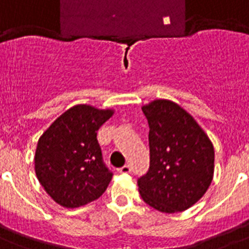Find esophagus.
I'll return each mask as SVG.
<instances>
[{"mask_svg":"<svg viewBox=\"0 0 249 249\" xmlns=\"http://www.w3.org/2000/svg\"><path fill=\"white\" fill-rule=\"evenodd\" d=\"M117 172H120V173H130V166L129 165L121 166V168H119V169H117Z\"/></svg>","mask_w":249,"mask_h":249,"instance_id":"obj_1","label":"esophagus"}]
</instances>
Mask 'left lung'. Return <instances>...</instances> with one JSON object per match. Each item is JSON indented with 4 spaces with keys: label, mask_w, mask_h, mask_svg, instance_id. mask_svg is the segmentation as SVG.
<instances>
[{
    "label": "left lung",
    "mask_w": 249,
    "mask_h": 249,
    "mask_svg": "<svg viewBox=\"0 0 249 249\" xmlns=\"http://www.w3.org/2000/svg\"><path fill=\"white\" fill-rule=\"evenodd\" d=\"M150 133V169L138 179L146 204L163 213L183 212L212 183L214 148L196 120L169 99L142 106Z\"/></svg>",
    "instance_id": "8db88e82"
}]
</instances>
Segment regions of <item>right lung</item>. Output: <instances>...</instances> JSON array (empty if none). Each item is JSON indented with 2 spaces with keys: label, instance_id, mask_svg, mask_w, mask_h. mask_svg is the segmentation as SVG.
<instances>
[{
  "label": "right lung",
  "instance_id": "right-lung-1",
  "mask_svg": "<svg viewBox=\"0 0 249 249\" xmlns=\"http://www.w3.org/2000/svg\"><path fill=\"white\" fill-rule=\"evenodd\" d=\"M115 109L76 105L62 113L37 142V179L56 204L79 208L102 196L112 173L102 160L97 130Z\"/></svg>",
  "mask_w": 249,
  "mask_h": 249
}]
</instances>
